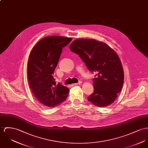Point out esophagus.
<instances>
[{
    "label": "esophagus",
    "instance_id": "obj_1",
    "mask_svg": "<svg viewBox=\"0 0 148 148\" xmlns=\"http://www.w3.org/2000/svg\"><path fill=\"white\" fill-rule=\"evenodd\" d=\"M82 83V82H79L78 83H75V84H74V86H77V85H79V84H80Z\"/></svg>",
    "mask_w": 148,
    "mask_h": 148
}]
</instances>
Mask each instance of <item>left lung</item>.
Here are the masks:
<instances>
[{
	"instance_id": "left-lung-1",
	"label": "left lung",
	"mask_w": 148,
	"mask_h": 148,
	"mask_svg": "<svg viewBox=\"0 0 148 148\" xmlns=\"http://www.w3.org/2000/svg\"><path fill=\"white\" fill-rule=\"evenodd\" d=\"M70 49L79 55L89 70L97 74L92 79L94 92L88 100L98 107L113 103L124 81L122 64L114 49L101 41L82 38L74 40Z\"/></svg>"
}]
</instances>
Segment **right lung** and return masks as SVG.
Returning <instances> with one entry per match:
<instances>
[{"label": "right lung", "instance_id": "right-lung-1", "mask_svg": "<svg viewBox=\"0 0 148 148\" xmlns=\"http://www.w3.org/2000/svg\"><path fill=\"white\" fill-rule=\"evenodd\" d=\"M71 38L49 36L40 39L33 47L27 63V79L36 99L45 106L52 108L66 100L69 89L56 85L53 74L64 47Z\"/></svg>", "mask_w": 148, "mask_h": 148}]
</instances>
